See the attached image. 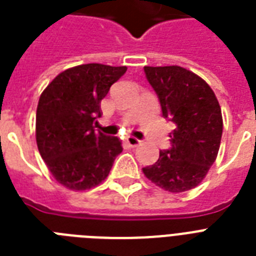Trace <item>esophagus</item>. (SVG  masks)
I'll use <instances>...</instances> for the list:
<instances>
[{"mask_svg":"<svg viewBox=\"0 0 256 256\" xmlns=\"http://www.w3.org/2000/svg\"><path fill=\"white\" fill-rule=\"evenodd\" d=\"M126 142H128V146H132V148H136V146H140L142 144V140H140L138 138L132 136H126Z\"/></svg>","mask_w":256,"mask_h":256,"instance_id":"obj_1","label":"esophagus"}]
</instances>
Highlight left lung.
Segmentation results:
<instances>
[{
    "mask_svg": "<svg viewBox=\"0 0 256 256\" xmlns=\"http://www.w3.org/2000/svg\"><path fill=\"white\" fill-rule=\"evenodd\" d=\"M158 96L162 116L175 124L171 148L160 152L144 174L170 192L191 190L202 182L218 156L223 132L220 106L211 88L180 66H144Z\"/></svg>",
    "mask_w": 256,
    "mask_h": 256,
    "instance_id": "1",
    "label": "left lung"
}]
</instances>
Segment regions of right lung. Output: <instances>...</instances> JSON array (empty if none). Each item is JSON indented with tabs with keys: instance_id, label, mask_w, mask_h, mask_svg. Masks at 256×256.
I'll list each match as a JSON object with an SVG mask.
<instances>
[{
	"instance_id": "add662e5",
	"label": "right lung",
	"mask_w": 256,
	"mask_h": 256,
	"mask_svg": "<svg viewBox=\"0 0 256 256\" xmlns=\"http://www.w3.org/2000/svg\"><path fill=\"white\" fill-rule=\"evenodd\" d=\"M128 68L88 64L58 74L40 96L38 152L56 180L70 190L98 186L122 152L116 136L96 132L100 100Z\"/></svg>"
}]
</instances>
